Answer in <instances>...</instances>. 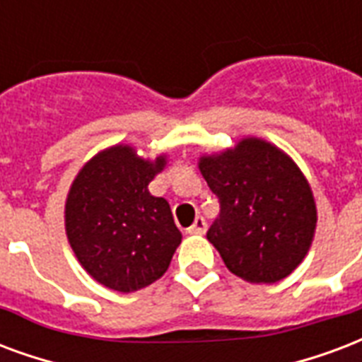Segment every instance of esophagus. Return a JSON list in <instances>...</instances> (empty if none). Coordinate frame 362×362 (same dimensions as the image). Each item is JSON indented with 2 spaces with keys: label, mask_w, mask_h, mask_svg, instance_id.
I'll return each mask as SVG.
<instances>
[{
  "label": "esophagus",
  "mask_w": 362,
  "mask_h": 362,
  "mask_svg": "<svg viewBox=\"0 0 362 362\" xmlns=\"http://www.w3.org/2000/svg\"><path fill=\"white\" fill-rule=\"evenodd\" d=\"M189 233H197V235H202V233H206V219L204 217H197L194 219V223H192L191 227H189Z\"/></svg>",
  "instance_id": "obj_1"
}]
</instances>
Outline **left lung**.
I'll list each match as a JSON object with an SVG mask.
<instances>
[{"instance_id": "obj_1", "label": "left lung", "mask_w": 362, "mask_h": 362, "mask_svg": "<svg viewBox=\"0 0 362 362\" xmlns=\"http://www.w3.org/2000/svg\"><path fill=\"white\" fill-rule=\"evenodd\" d=\"M206 183L219 200L210 240L230 273L271 284L292 273L311 246L317 225L313 192L300 168L267 141H240L202 156Z\"/></svg>"}]
</instances>
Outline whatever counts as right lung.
<instances>
[{
  "label": "right lung",
  "instance_id": "add662e5",
  "mask_svg": "<svg viewBox=\"0 0 362 362\" xmlns=\"http://www.w3.org/2000/svg\"><path fill=\"white\" fill-rule=\"evenodd\" d=\"M165 158H139L132 146L99 152L81 168L66 198L68 243L95 281L116 292H135L168 271L181 244L170 204L148 183Z\"/></svg>",
  "mask_w": 362,
  "mask_h": 362
}]
</instances>
